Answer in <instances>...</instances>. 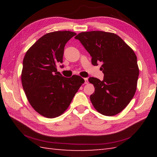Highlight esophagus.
Instances as JSON below:
<instances>
[{
  "label": "esophagus",
  "instance_id": "esophagus-1",
  "mask_svg": "<svg viewBox=\"0 0 157 157\" xmlns=\"http://www.w3.org/2000/svg\"><path fill=\"white\" fill-rule=\"evenodd\" d=\"M84 81H85V82H84L85 84H88V78H84Z\"/></svg>",
  "mask_w": 157,
  "mask_h": 157
}]
</instances>
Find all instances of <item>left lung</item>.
I'll return each instance as SVG.
<instances>
[{
  "mask_svg": "<svg viewBox=\"0 0 157 157\" xmlns=\"http://www.w3.org/2000/svg\"><path fill=\"white\" fill-rule=\"evenodd\" d=\"M79 40L92 56V64L101 62L103 80L89 78L94 93L90 101L103 115L113 116L124 109L136 93L139 75L134 51L117 34L102 31L79 33Z\"/></svg>",
  "mask_w": 157,
  "mask_h": 157,
  "instance_id": "left-lung-1",
  "label": "left lung"
}]
</instances>
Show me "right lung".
I'll return each mask as SVG.
<instances>
[{"mask_svg": "<svg viewBox=\"0 0 157 157\" xmlns=\"http://www.w3.org/2000/svg\"><path fill=\"white\" fill-rule=\"evenodd\" d=\"M75 35L69 31L48 33L29 48L23 59V88L29 104L45 117L62 115L84 82L79 75L63 77L56 69L63 63L66 43Z\"/></svg>", "mask_w": 157, "mask_h": 157, "instance_id": "obj_1", "label": "right lung"}]
</instances>
